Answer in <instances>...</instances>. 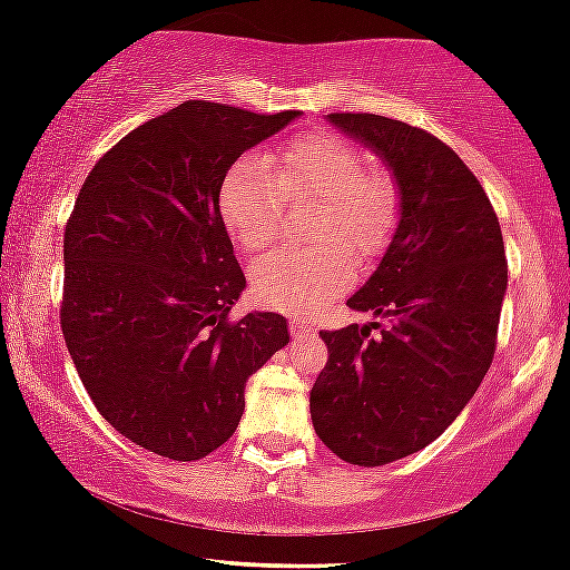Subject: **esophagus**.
<instances>
[{"mask_svg":"<svg viewBox=\"0 0 570 570\" xmlns=\"http://www.w3.org/2000/svg\"><path fill=\"white\" fill-rule=\"evenodd\" d=\"M291 334L296 336V338H304V336H312V334H315V328H312V325L306 323V320H302V317H293V320H291Z\"/></svg>","mask_w":570,"mask_h":570,"instance_id":"obj_1","label":"esophagus"}]
</instances>
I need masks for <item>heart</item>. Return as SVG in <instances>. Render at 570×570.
Returning a JSON list of instances; mask_svg holds the SVG:
<instances>
[{
    "label": "heart",
    "mask_w": 570,
    "mask_h": 570,
    "mask_svg": "<svg viewBox=\"0 0 570 570\" xmlns=\"http://www.w3.org/2000/svg\"><path fill=\"white\" fill-rule=\"evenodd\" d=\"M285 199H320L309 250H274L253 268V293L261 304L285 312H312L350 285L357 258H376L399 223V190L390 177L366 171V158L334 134H306L274 156H239L217 190L228 234L245 250L274 239ZM351 250L347 252L346 247Z\"/></svg>",
    "instance_id": "b5f03b06"
}]
</instances>
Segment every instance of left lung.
Segmentation results:
<instances>
[{"instance_id": "obj_1", "label": "left lung", "mask_w": 570, "mask_h": 570, "mask_svg": "<svg viewBox=\"0 0 570 570\" xmlns=\"http://www.w3.org/2000/svg\"><path fill=\"white\" fill-rule=\"evenodd\" d=\"M399 188L385 255L347 298L387 320L323 331L328 363L309 393L312 425L353 465L414 455L446 431L488 374L507 296V253L488 194L452 147L404 120L334 112Z\"/></svg>"}]
</instances>
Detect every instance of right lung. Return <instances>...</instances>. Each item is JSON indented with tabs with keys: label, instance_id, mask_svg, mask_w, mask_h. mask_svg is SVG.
Returning <instances> with one entry per match:
<instances>
[{
	"label": "right lung",
	"instance_id": "right-lung-1",
	"mask_svg": "<svg viewBox=\"0 0 570 570\" xmlns=\"http://www.w3.org/2000/svg\"><path fill=\"white\" fill-rule=\"evenodd\" d=\"M298 115L185 101L82 183L63 232V342L101 417L156 455L185 463L226 444L245 382L291 342L277 312L228 320L247 283L217 190Z\"/></svg>",
	"mask_w": 570,
	"mask_h": 570
}]
</instances>
